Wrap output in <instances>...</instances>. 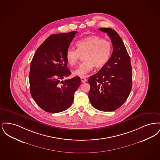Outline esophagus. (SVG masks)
Instances as JSON below:
<instances>
[{
	"mask_svg": "<svg viewBox=\"0 0 160 160\" xmlns=\"http://www.w3.org/2000/svg\"><path fill=\"white\" fill-rule=\"evenodd\" d=\"M80 79H81V81H82V83H85V82H87V79L83 77H80Z\"/></svg>",
	"mask_w": 160,
	"mask_h": 160,
	"instance_id": "esophagus-1",
	"label": "esophagus"
}]
</instances>
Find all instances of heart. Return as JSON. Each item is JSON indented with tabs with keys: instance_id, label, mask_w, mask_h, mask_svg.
<instances>
[{
	"instance_id": "heart-1",
	"label": "heart",
	"mask_w": 160,
	"mask_h": 160,
	"mask_svg": "<svg viewBox=\"0 0 160 160\" xmlns=\"http://www.w3.org/2000/svg\"><path fill=\"white\" fill-rule=\"evenodd\" d=\"M77 50L69 48L65 59L70 66L76 65L82 56L85 61L73 71L75 76L85 77L93 68L104 67L109 61L112 52L111 42L98 35H90L78 40L76 44Z\"/></svg>"
}]
</instances>
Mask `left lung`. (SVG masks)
<instances>
[{
	"mask_svg": "<svg viewBox=\"0 0 160 160\" xmlns=\"http://www.w3.org/2000/svg\"><path fill=\"white\" fill-rule=\"evenodd\" d=\"M111 39L113 53L106 65L90 77L89 98L92 105L102 112L118 109L126 101L132 88V72L129 54L122 39L111 28H99Z\"/></svg>",
	"mask_w": 160,
	"mask_h": 160,
	"instance_id": "8db88e82",
	"label": "left lung"
}]
</instances>
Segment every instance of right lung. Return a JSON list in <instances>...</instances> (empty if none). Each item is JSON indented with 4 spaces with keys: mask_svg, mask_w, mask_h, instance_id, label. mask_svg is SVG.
<instances>
[{
    "mask_svg": "<svg viewBox=\"0 0 160 160\" xmlns=\"http://www.w3.org/2000/svg\"><path fill=\"white\" fill-rule=\"evenodd\" d=\"M77 31L50 35L39 47L31 61L30 91L38 106L56 113L71 106L80 78L62 80L71 74L65 53Z\"/></svg>",
    "mask_w": 160,
    "mask_h": 160,
    "instance_id": "add662e5",
    "label": "right lung"
}]
</instances>
